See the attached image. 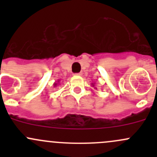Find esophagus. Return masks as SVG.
<instances>
[{
    "instance_id": "obj_1",
    "label": "esophagus",
    "mask_w": 157,
    "mask_h": 157,
    "mask_svg": "<svg viewBox=\"0 0 157 157\" xmlns=\"http://www.w3.org/2000/svg\"><path fill=\"white\" fill-rule=\"evenodd\" d=\"M75 76H81L82 75V73L80 72V73H77V74H74Z\"/></svg>"
}]
</instances>
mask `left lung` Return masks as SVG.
Returning <instances> with one entry per match:
<instances>
[{"label": "left lung", "mask_w": 157, "mask_h": 157, "mask_svg": "<svg viewBox=\"0 0 157 157\" xmlns=\"http://www.w3.org/2000/svg\"><path fill=\"white\" fill-rule=\"evenodd\" d=\"M91 85H92V86H93V87H94V86H95V83H92ZM94 89H96V87H94Z\"/></svg>", "instance_id": "1"}]
</instances>
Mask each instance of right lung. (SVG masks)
<instances>
[{
  "instance_id": "right-lung-1",
  "label": "right lung",
  "mask_w": 157,
  "mask_h": 157,
  "mask_svg": "<svg viewBox=\"0 0 157 157\" xmlns=\"http://www.w3.org/2000/svg\"><path fill=\"white\" fill-rule=\"evenodd\" d=\"M59 83H60V80H58L56 82H55V83H54V84H53L54 87H56L58 85H59Z\"/></svg>"
}]
</instances>
